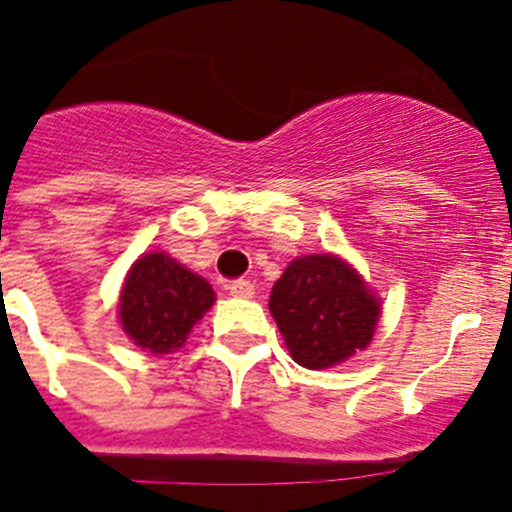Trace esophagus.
<instances>
[{
    "label": "esophagus",
    "instance_id": "34e87169",
    "mask_svg": "<svg viewBox=\"0 0 512 512\" xmlns=\"http://www.w3.org/2000/svg\"><path fill=\"white\" fill-rule=\"evenodd\" d=\"M227 290L232 292V295L235 297H255V285H252L250 280H237V282H232L230 287H227Z\"/></svg>",
    "mask_w": 512,
    "mask_h": 512
}]
</instances>
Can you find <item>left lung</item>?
Masks as SVG:
<instances>
[{"mask_svg": "<svg viewBox=\"0 0 512 512\" xmlns=\"http://www.w3.org/2000/svg\"><path fill=\"white\" fill-rule=\"evenodd\" d=\"M270 312L292 360L307 370L345 362L365 350L380 320V300L337 255L292 260L275 282Z\"/></svg>", "mask_w": 512, "mask_h": 512, "instance_id": "1", "label": "left lung"}]
</instances>
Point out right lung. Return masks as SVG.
<instances>
[{
	"label": "right lung",
	"mask_w": 512,
	"mask_h": 512,
	"mask_svg": "<svg viewBox=\"0 0 512 512\" xmlns=\"http://www.w3.org/2000/svg\"><path fill=\"white\" fill-rule=\"evenodd\" d=\"M212 302L215 292L205 277L165 252H147L124 277L119 322L137 347L167 355L185 345Z\"/></svg>",
	"instance_id": "1"
}]
</instances>
